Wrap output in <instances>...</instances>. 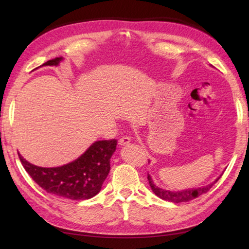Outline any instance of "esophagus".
Returning a JSON list of instances; mask_svg holds the SVG:
<instances>
[{
	"mask_svg": "<svg viewBox=\"0 0 249 249\" xmlns=\"http://www.w3.org/2000/svg\"><path fill=\"white\" fill-rule=\"evenodd\" d=\"M129 142H130V138H129V137L123 136V137H122V138L119 140V144H120V145H126V144H128Z\"/></svg>",
	"mask_w": 249,
	"mask_h": 249,
	"instance_id": "esophagus-1",
	"label": "esophagus"
}]
</instances>
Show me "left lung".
<instances>
[{
	"label": "left lung",
	"mask_w": 249,
	"mask_h": 249,
	"mask_svg": "<svg viewBox=\"0 0 249 249\" xmlns=\"http://www.w3.org/2000/svg\"><path fill=\"white\" fill-rule=\"evenodd\" d=\"M219 178H216V181H214L213 183H211L210 185H206V186H203V187L192 188V189L189 188L186 190H179V192H170V190H166V189L157 187L154 184V182H153L150 174H147V181H149V184L153 190V193H154L157 197H160V199L170 201V202H174V203L187 202V201L197 198L200 195L208 193L209 190L213 187V185L218 181Z\"/></svg>",
	"instance_id": "obj_1"
}]
</instances>
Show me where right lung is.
Instances as JSON below:
<instances>
[{"label": "right lung", "mask_w": 249, "mask_h": 249, "mask_svg": "<svg viewBox=\"0 0 249 249\" xmlns=\"http://www.w3.org/2000/svg\"><path fill=\"white\" fill-rule=\"evenodd\" d=\"M62 60V56L55 57L43 65H57ZM116 142L115 139L94 142L76 160L55 168L32 165L19 153L18 155L25 171L47 193L71 200H87L102 189L110 171V158Z\"/></svg>", "instance_id": "obj_1"}]
</instances>
